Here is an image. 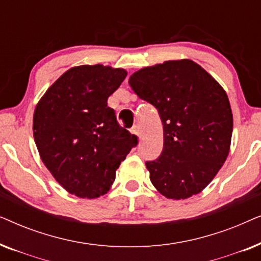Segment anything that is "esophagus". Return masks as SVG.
<instances>
[{"label":"esophagus","mask_w":261,"mask_h":261,"mask_svg":"<svg viewBox=\"0 0 261 261\" xmlns=\"http://www.w3.org/2000/svg\"><path fill=\"white\" fill-rule=\"evenodd\" d=\"M130 133L134 134V135H138V137H139V134H140V133H139V127L137 126V124L130 128Z\"/></svg>","instance_id":"obj_1"}]
</instances>
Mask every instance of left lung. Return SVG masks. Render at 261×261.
Wrapping results in <instances>:
<instances>
[{
	"label": "left lung",
	"mask_w": 261,
	"mask_h": 261,
	"mask_svg": "<svg viewBox=\"0 0 261 261\" xmlns=\"http://www.w3.org/2000/svg\"><path fill=\"white\" fill-rule=\"evenodd\" d=\"M129 85L155 107L163 122L162 154L146 162L152 184L172 199L201 192L229 153L233 114L226 91L190 59L144 67Z\"/></svg>",
	"instance_id": "1"
}]
</instances>
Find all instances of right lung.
I'll return each mask as SVG.
<instances>
[{
    "label": "right lung",
    "mask_w": 261,
    "mask_h": 261,
    "mask_svg": "<svg viewBox=\"0 0 261 261\" xmlns=\"http://www.w3.org/2000/svg\"><path fill=\"white\" fill-rule=\"evenodd\" d=\"M126 70L81 65L67 70L35 107L33 134L39 154L56 180L82 198L107 194L117 167L138 137L117 123L108 97Z\"/></svg>",
    "instance_id": "1"
}]
</instances>
